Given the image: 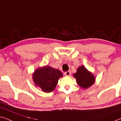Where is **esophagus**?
Returning <instances> with one entry per match:
<instances>
[{
  "mask_svg": "<svg viewBox=\"0 0 121 121\" xmlns=\"http://www.w3.org/2000/svg\"><path fill=\"white\" fill-rule=\"evenodd\" d=\"M65 75L67 76H69L71 75V72L70 71H67V72H65L64 73Z\"/></svg>",
  "mask_w": 121,
  "mask_h": 121,
  "instance_id": "34e87169",
  "label": "esophagus"
}]
</instances>
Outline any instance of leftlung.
<instances>
[{
    "label": "left lung",
    "instance_id": "obj_1",
    "mask_svg": "<svg viewBox=\"0 0 121 121\" xmlns=\"http://www.w3.org/2000/svg\"><path fill=\"white\" fill-rule=\"evenodd\" d=\"M73 76L76 78L77 84L84 89L92 86L95 82L94 76L83 65L78 68L77 72L73 74Z\"/></svg>",
    "mask_w": 121,
    "mask_h": 121
}]
</instances>
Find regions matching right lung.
I'll use <instances>...</instances> for the list:
<instances>
[{
    "instance_id": "add662e5",
    "label": "right lung",
    "mask_w": 121,
    "mask_h": 121,
    "mask_svg": "<svg viewBox=\"0 0 121 121\" xmlns=\"http://www.w3.org/2000/svg\"><path fill=\"white\" fill-rule=\"evenodd\" d=\"M63 74L60 71L50 66H44L35 71L33 75L34 83L45 92L49 93L55 89L58 79Z\"/></svg>"
}]
</instances>
